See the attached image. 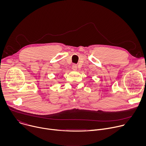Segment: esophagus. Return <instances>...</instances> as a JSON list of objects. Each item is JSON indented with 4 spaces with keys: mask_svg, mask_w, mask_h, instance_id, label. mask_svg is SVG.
<instances>
[{
    "mask_svg": "<svg viewBox=\"0 0 146 146\" xmlns=\"http://www.w3.org/2000/svg\"><path fill=\"white\" fill-rule=\"evenodd\" d=\"M72 69H73V70H77V65H76V64H73V65H72Z\"/></svg>",
    "mask_w": 146,
    "mask_h": 146,
    "instance_id": "1",
    "label": "esophagus"
}]
</instances>
